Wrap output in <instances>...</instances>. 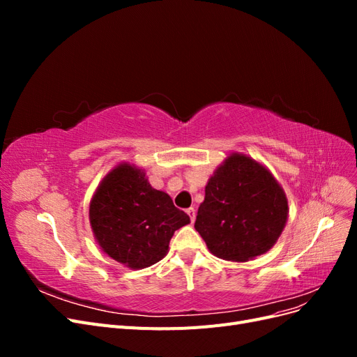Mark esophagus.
Wrapping results in <instances>:
<instances>
[{
	"label": "esophagus",
	"mask_w": 357,
	"mask_h": 357,
	"mask_svg": "<svg viewBox=\"0 0 357 357\" xmlns=\"http://www.w3.org/2000/svg\"><path fill=\"white\" fill-rule=\"evenodd\" d=\"M186 213L189 214L190 220H192V222H195V219H197V210L193 208V207H190V208H188V210H186Z\"/></svg>",
	"instance_id": "obj_1"
}]
</instances>
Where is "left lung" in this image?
<instances>
[{
  "label": "left lung",
  "instance_id": "obj_1",
  "mask_svg": "<svg viewBox=\"0 0 357 357\" xmlns=\"http://www.w3.org/2000/svg\"><path fill=\"white\" fill-rule=\"evenodd\" d=\"M287 211L271 172L250 158L231 155L205 186L195 229L214 256L245 262L275 244Z\"/></svg>",
  "mask_w": 357,
  "mask_h": 357
}]
</instances>
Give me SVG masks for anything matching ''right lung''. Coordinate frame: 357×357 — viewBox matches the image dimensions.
I'll list each match as a JSON object with an SVG mask.
<instances>
[{
  "instance_id": "add662e5",
  "label": "right lung",
  "mask_w": 357,
  "mask_h": 357,
  "mask_svg": "<svg viewBox=\"0 0 357 357\" xmlns=\"http://www.w3.org/2000/svg\"><path fill=\"white\" fill-rule=\"evenodd\" d=\"M89 220L102 250L134 269L160 261L174 232L190 222L169 195L150 186L142 169L126 164L95 192Z\"/></svg>"
}]
</instances>
